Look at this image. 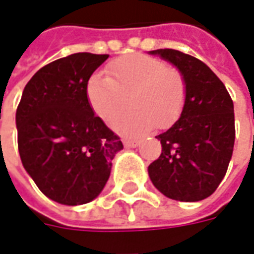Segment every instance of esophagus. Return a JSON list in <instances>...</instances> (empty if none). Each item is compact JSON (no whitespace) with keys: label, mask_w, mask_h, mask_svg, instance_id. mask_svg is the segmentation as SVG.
I'll use <instances>...</instances> for the list:
<instances>
[{"label":"esophagus","mask_w":254,"mask_h":254,"mask_svg":"<svg viewBox=\"0 0 254 254\" xmlns=\"http://www.w3.org/2000/svg\"><path fill=\"white\" fill-rule=\"evenodd\" d=\"M124 144H125L127 147L134 149V147H137V146L140 144V141H139V140H125V141H124Z\"/></svg>","instance_id":"obj_1"}]
</instances>
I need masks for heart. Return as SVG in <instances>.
Instances as JSON below:
<instances>
[{
  "label": "heart",
  "instance_id": "1",
  "mask_svg": "<svg viewBox=\"0 0 254 254\" xmlns=\"http://www.w3.org/2000/svg\"><path fill=\"white\" fill-rule=\"evenodd\" d=\"M110 77L91 75L86 84V97L91 110L107 125H113L126 98L133 110L115 124L117 132L137 136L172 125L182 114L186 101V82L175 68H167L157 58L144 54L121 57L108 65Z\"/></svg>",
  "mask_w": 254,
  "mask_h": 254
}]
</instances>
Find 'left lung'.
Instances as JSON below:
<instances>
[{
	"label": "left lung",
	"mask_w": 254,
	"mask_h": 254,
	"mask_svg": "<svg viewBox=\"0 0 254 254\" xmlns=\"http://www.w3.org/2000/svg\"><path fill=\"white\" fill-rule=\"evenodd\" d=\"M184 75L186 101L179 120L157 139L163 153L150 164L149 177L164 196L199 201L211 196L228 170L235 143L234 103L211 69L177 50H154Z\"/></svg>",
	"instance_id": "left-lung-1"
}]
</instances>
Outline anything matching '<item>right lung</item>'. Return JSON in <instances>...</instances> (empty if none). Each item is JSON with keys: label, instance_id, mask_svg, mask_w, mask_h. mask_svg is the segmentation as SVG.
<instances>
[{"label": "right lung", "instance_id": "right-lung-1", "mask_svg": "<svg viewBox=\"0 0 254 254\" xmlns=\"http://www.w3.org/2000/svg\"><path fill=\"white\" fill-rule=\"evenodd\" d=\"M108 55L77 53L37 70L16 110L23 168L48 199L65 206L94 200L111 174L121 139L94 115L86 84Z\"/></svg>", "mask_w": 254, "mask_h": 254}]
</instances>
